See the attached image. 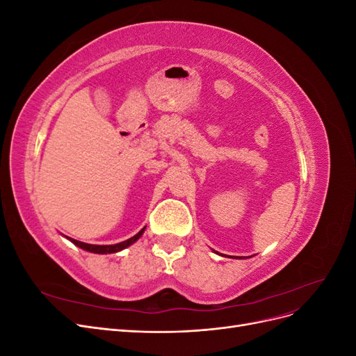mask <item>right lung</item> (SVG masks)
Returning a JSON list of instances; mask_svg holds the SVG:
<instances>
[{"label":"right lung","mask_w":356,"mask_h":356,"mask_svg":"<svg viewBox=\"0 0 356 356\" xmlns=\"http://www.w3.org/2000/svg\"><path fill=\"white\" fill-rule=\"evenodd\" d=\"M145 227L141 229V232H138L134 238L127 239L124 242H120V243H115V245H90V243H84V242H80V241H75V239H71L68 238L74 245H77L79 248H81V250L84 251H89V252H93V254H113V252H118L124 250V248L131 246L132 243H135L139 238H141L143 233H144Z\"/></svg>","instance_id":"right-lung-1"}]
</instances>
